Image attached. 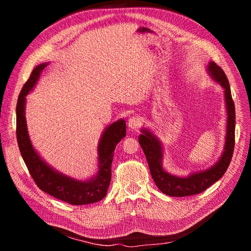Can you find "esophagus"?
Instances as JSON below:
<instances>
[{"mask_svg":"<svg viewBox=\"0 0 251 251\" xmlns=\"http://www.w3.org/2000/svg\"><path fill=\"white\" fill-rule=\"evenodd\" d=\"M127 126L132 130H136V128H138L141 126V120L137 116H131L127 121Z\"/></svg>","mask_w":251,"mask_h":251,"instance_id":"34e87169","label":"esophagus"}]
</instances>
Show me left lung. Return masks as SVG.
<instances>
[{
	"mask_svg": "<svg viewBox=\"0 0 251 251\" xmlns=\"http://www.w3.org/2000/svg\"><path fill=\"white\" fill-rule=\"evenodd\" d=\"M208 71L212 78L218 81L224 88L225 101L227 109V134L226 142L222 157L220 160L207 171L192 174L186 178L173 176L162 169V149L160 142L148 130H142L139 136V144L149 163L151 178L155 181L160 191L172 197H186L197 195L204 192L222 178L231 161L234 150V128H235V110L234 102L231 97L230 86L225 72L216 63L211 62L208 65Z\"/></svg>",
	"mask_w": 251,
	"mask_h": 251,
	"instance_id": "1",
	"label": "left lung"
}]
</instances>
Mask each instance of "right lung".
Segmentation results:
<instances>
[{"label":"right lung","mask_w":251,"mask_h":251,"mask_svg":"<svg viewBox=\"0 0 251 251\" xmlns=\"http://www.w3.org/2000/svg\"><path fill=\"white\" fill-rule=\"evenodd\" d=\"M47 64L36 66L23 86L17 103V139L21 155L35 184L43 192L72 205L91 204L102 200L111 182V168L114 151L126 136V121L120 119L109 126L98 144L100 171L90 181H78L52 170L37 155L30 142L25 119L26 95L32 90Z\"/></svg>","instance_id":"add662e5"}]
</instances>
